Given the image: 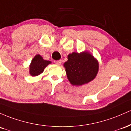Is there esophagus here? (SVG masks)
<instances>
[{
	"label": "esophagus",
	"mask_w": 131,
	"mask_h": 131,
	"mask_svg": "<svg viewBox=\"0 0 131 131\" xmlns=\"http://www.w3.org/2000/svg\"><path fill=\"white\" fill-rule=\"evenodd\" d=\"M54 63H55L56 64H58V65H61V64L62 63V61H61V60L55 61H54Z\"/></svg>",
	"instance_id": "obj_1"
}]
</instances>
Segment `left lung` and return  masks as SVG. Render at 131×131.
<instances>
[{"label": "left lung", "instance_id": "1", "mask_svg": "<svg viewBox=\"0 0 131 131\" xmlns=\"http://www.w3.org/2000/svg\"><path fill=\"white\" fill-rule=\"evenodd\" d=\"M67 77L73 85H82L96 77L98 62L87 52H72L69 54L68 61L64 64Z\"/></svg>", "mask_w": 131, "mask_h": 131}]
</instances>
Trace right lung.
Here are the masks:
<instances>
[{"label": "right lung", "mask_w": 131, "mask_h": 131, "mask_svg": "<svg viewBox=\"0 0 131 131\" xmlns=\"http://www.w3.org/2000/svg\"><path fill=\"white\" fill-rule=\"evenodd\" d=\"M51 62L44 60L40 55H36L32 60L30 66V73L32 76H37L44 71L45 67Z\"/></svg>", "instance_id": "1"}]
</instances>
